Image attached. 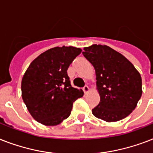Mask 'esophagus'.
<instances>
[{"label": "esophagus", "mask_w": 153, "mask_h": 153, "mask_svg": "<svg viewBox=\"0 0 153 153\" xmlns=\"http://www.w3.org/2000/svg\"><path fill=\"white\" fill-rule=\"evenodd\" d=\"M83 91H84V93H85V94H87L88 92L89 91V86H88V85H85V86L83 87Z\"/></svg>", "instance_id": "34e87169"}]
</instances>
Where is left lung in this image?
<instances>
[{
	"label": "left lung",
	"mask_w": 153,
	"mask_h": 153,
	"mask_svg": "<svg viewBox=\"0 0 153 153\" xmlns=\"http://www.w3.org/2000/svg\"><path fill=\"white\" fill-rule=\"evenodd\" d=\"M83 56L94 66L99 105L92 113L108 123L128 116L137 107L142 94V82L138 71L121 53L107 45L85 47Z\"/></svg>",
	"instance_id": "1"
}]
</instances>
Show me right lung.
<instances>
[{
    "label": "right lung",
    "instance_id": "add662e5",
    "mask_svg": "<svg viewBox=\"0 0 153 153\" xmlns=\"http://www.w3.org/2000/svg\"><path fill=\"white\" fill-rule=\"evenodd\" d=\"M82 52L73 46L55 47L38 56L23 74V102L32 117L45 126H56L71 115L82 89L71 86L67 71Z\"/></svg>",
    "mask_w": 153,
    "mask_h": 153
}]
</instances>
